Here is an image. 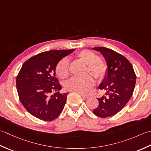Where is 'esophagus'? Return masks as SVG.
<instances>
[{
	"mask_svg": "<svg viewBox=\"0 0 151 151\" xmlns=\"http://www.w3.org/2000/svg\"><path fill=\"white\" fill-rule=\"evenodd\" d=\"M80 95H81V96L83 98V99H87V98H88V96L87 94H80Z\"/></svg>",
	"mask_w": 151,
	"mask_h": 151,
	"instance_id": "obj_1",
	"label": "esophagus"
}]
</instances>
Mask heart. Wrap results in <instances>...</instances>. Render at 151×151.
Returning <instances> with one entry per match:
<instances>
[{
    "instance_id": "1",
    "label": "heart",
    "mask_w": 151,
    "mask_h": 151,
    "mask_svg": "<svg viewBox=\"0 0 151 151\" xmlns=\"http://www.w3.org/2000/svg\"><path fill=\"white\" fill-rule=\"evenodd\" d=\"M76 57L87 65L86 73H89L94 78L101 81L105 78L107 66L105 62L99 58V57L94 52L88 50L80 51L76 53ZM57 76L64 79L70 75V60L68 58H64L58 63L55 68ZM94 85V80L90 76L83 78H72L65 84L66 90L75 91L79 93H85L88 89Z\"/></svg>"
}]
</instances>
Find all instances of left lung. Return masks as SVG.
<instances>
[{
  "mask_svg": "<svg viewBox=\"0 0 151 151\" xmlns=\"http://www.w3.org/2000/svg\"><path fill=\"white\" fill-rule=\"evenodd\" d=\"M93 49L102 54L107 66V74L99 86L106 91V96L98 98L99 105L93 113L99 117H109L118 113L130 99L136 76L131 63L123 55L104 47Z\"/></svg>",
  "mask_w": 151,
  "mask_h": 151,
  "instance_id": "1",
  "label": "left lung"
}]
</instances>
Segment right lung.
<instances>
[{
	"instance_id": "right-lung-1",
	"label": "right lung",
	"mask_w": 151,
	"mask_h": 151,
	"mask_svg": "<svg viewBox=\"0 0 151 151\" xmlns=\"http://www.w3.org/2000/svg\"><path fill=\"white\" fill-rule=\"evenodd\" d=\"M74 51H44L24 63L16 78V87L21 104L35 117L51 121L58 117L66 102L68 94H60L61 85L55 78L58 63ZM53 91L57 93L51 95Z\"/></svg>"
}]
</instances>
